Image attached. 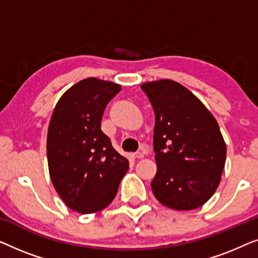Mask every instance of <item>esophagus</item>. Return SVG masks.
Wrapping results in <instances>:
<instances>
[{"mask_svg":"<svg viewBox=\"0 0 258 258\" xmlns=\"http://www.w3.org/2000/svg\"><path fill=\"white\" fill-rule=\"evenodd\" d=\"M133 157L134 158H143V154L140 153V151H137V153L133 154Z\"/></svg>","mask_w":258,"mask_h":258,"instance_id":"esophagus-1","label":"esophagus"}]
</instances>
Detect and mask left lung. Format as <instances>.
<instances>
[{
    "label": "left lung",
    "instance_id": "obj_1",
    "mask_svg": "<svg viewBox=\"0 0 258 258\" xmlns=\"http://www.w3.org/2000/svg\"><path fill=\"white\" fill-rule=\"evenodd\" d=\"M155 112L156 199L175 210L203 206L220 184L227 148L220 126L204 104L175 81L141 86Z\"/></svg>",
    "mask_w": 258,
    "mask_h": 258
}]
</instances>
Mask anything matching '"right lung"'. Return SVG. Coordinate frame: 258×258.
<instances>
[{
    "label": "right lung",
    "mask_w": 258,
    "mask_h": 258,
    "mask_svg": "<svg viewBox=\"0 0 258 258\" xmlns=\"http://www.w3.org/2000/svg\"><path fill=\"white\" fill-rule=\"evenodd\" d=\"M121 86L94 77L63 94L49 123L47 155L54 188L70 209L91 214L115 199L129 162L101 130L109 101Z\"/></svg>",
    "instance_id": "right-lung-1"
}]
</instances>
